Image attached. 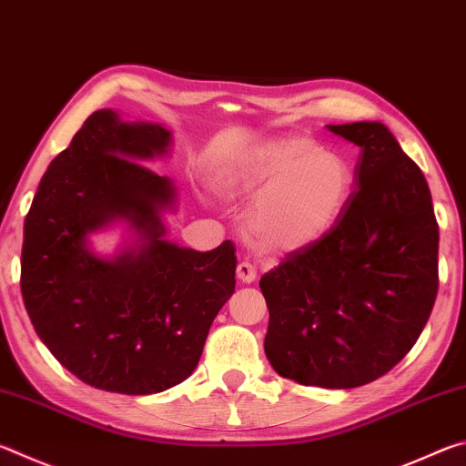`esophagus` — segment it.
<instances>
[{
  "label": "esophagus",
  "instance_id": "1",
  "mask_svg": "<svg viewBox=\"0 0 466 466\" xmlns=\"http://www.w3.org/2000/svg\"><path fill=\"white\" fill-rule=\"evenodd\" d=\"M236 275H238V279L242 283H252L257 279V269L250 263L242 261V263H238V267H236Z\"/></svg>",
  "mask_w": 466,
  "mask_h": 466
}]
</instances>
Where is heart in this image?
<instances>
[{"instance_id": "heart-1", "label": "heart", "mask_w": 466, "mask_h": 466, "mask_svg": "<svg viewBox=\"0 0 466 466\" xmlns=\"http://www.w3.org/2000/svg\"><path fill=\"white\" fill-rule=\"evenodd\" d=\"M230 195L261 188L247 216L258 248L296 252L333 230L353 191V172L341 156L312 139H275L222 178Z\"/></svg>"}]
</instances>
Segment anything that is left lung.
I'll return each instance as SVG.
<instances>
[{
	"label": "left lung",
	"mask_w": 466,
	"mask_h": 466,
	"mask_svg": "<svg viewBox=\"0 0 466 466\" xmlns=\"http://www.w3.org/2000/svg\"><path fill=\"white\" fill-rule=\"evenodd\" d=\"M360 147L356 188L319 242L261 278L265 353L304 386L356 389L403 360L438 294V222L423 172L376 121L329 125Z\"/></svg>",
	"instance_id": "obj_1"
}]
</instances>
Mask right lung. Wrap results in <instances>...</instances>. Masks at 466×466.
<instances>
[{
  "mask_svg": "<svg viewBox=\"0 0 466 466\" xmlns=\"http://www.w3.org/2000/svg\"><path fill=\"white\" fill-rule=\"evenodd\" d=\"M170 131L92 113L46 168L30 205L20 288L36 335L94 389L162 392L199 364L209 327L236 286V248L199 252L164 240L175 187L139 160L167 154ZM127 218L140 238L116 259L87 234Z\"/></svg>",
  "mask_w": 466,
  "mask_h": 466,
  "instance_id": "obj_1",
  "label": "right lung"
}]
</instances>
